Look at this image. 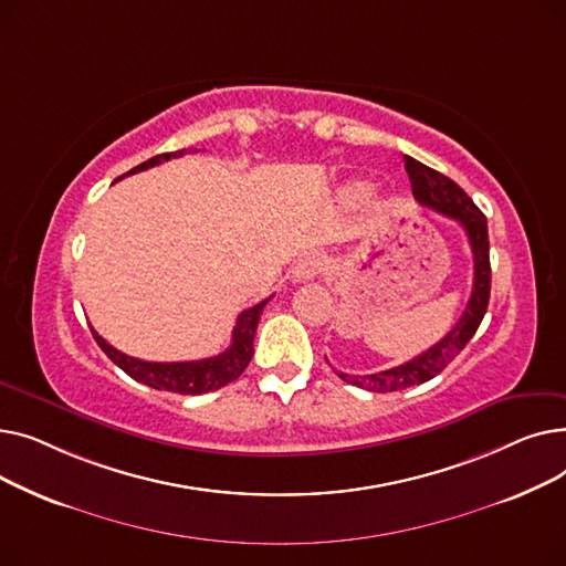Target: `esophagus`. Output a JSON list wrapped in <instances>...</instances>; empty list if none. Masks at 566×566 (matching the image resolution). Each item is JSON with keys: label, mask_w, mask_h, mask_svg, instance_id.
I'll list each match as a JSON object with an SVG mask.
<instances>
[{"label": "esophagus", "mask_w": 566, "mask_h": 566, "mask_svg": "<svg viewBox=\"0 0 566 566\" xmlns=\"http://www.w3.org/2000/svg\"><path fill=\"white\" fill-rule=\"evenodd\" d=\"M325 271V256L321 252H307L298 261H295L293 268V277L295 282H310L318 277Z\"/></svg>", "instance_id": "34e87169"}]
</instances>
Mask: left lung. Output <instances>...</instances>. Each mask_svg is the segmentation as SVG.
<instances>
[{
    "label": "left lung",
    "instance_id": "left-lung-1",
    "mask_svg": "<svg viewBox=\"0 0 566 566\" xmlns=\"http://www.w3.org/2000/svg\"><path fill=\"white\" fill-rule=\"evenodd\" d=\"M406 171L412 184L415 199H420L427 208L436 213L448 216L457 220L472 250L474 261V280H472V293L470 301L457 321L454 328L444 335L438 344H433L429 350H424L418 358H412L399 367L385 369L378 374L367 376H348L344 371H337V376L350 385H358L363 390L371 392H397L412 388V385H420L438 376L444 367H448L457 355L465 348V344L478 333L480 323L486 314L489 298H491V261H489V224L484 213L480 211L474 201L444 174L422 165L406 156Z\"/></svg>",
    "mask_w": 566,
    "mask_h": 566
}]
</instances>
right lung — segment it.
<instances>
[{
    "mask_svg": "<svg viewBox=\"0 0 566 566\" xmlns=\"http://www.w3.org/2000/svg\"><path fill=\"white\" fill-rule=\"evenodd\" d=\"M184 154H186V148H181V151H174V154H160L151 160L137 165L128 174L144 171L148 167H156L169 158H178ZM128 174H124V176H128ZM268 301L271 298H265L259 305L238 314L235 325H233V335H231V346L227 350H222L220 355H213V358H203V360L146 363V360L130 358V355H126L122 350H116L94 328H92V333H94L96 344L103 348L107 358L118 369H124L130 378H135L137 382H144L154 390H167V392H176V395H203V392H213V390L224 388L227 382L235 380L245 371V367L250 365L252 355H254V333H256L261 312L268 305Z\"/></svg>",
    "mask_w": 566,
    "mask_h": 566,
    "instance_id": "right-lung-1",
    "label": "right lung"
}]
</instances>
